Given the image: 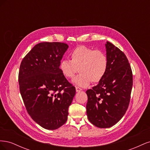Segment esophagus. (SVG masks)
I'll return each instance as SVG.
<instances>
[{
    "label": "esophagus",
    "instance_id": "34e87169",
    "mask_svg": "<svg viewBox=\"0 0 150 150\" xmlns=\"http://www.w3.org/2000/svg\"><path fill=\"white\" fill-rule=\"evenodd\" d=\"M83 89H81V88H79V87H78V86H76V92H80V91H82Z\"/></svg>",
    "mask_w": 150,
    "mask_h": 150
}]
</instances>
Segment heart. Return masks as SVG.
<instances>
[{"instance_id": "heart-1", "label": "heart", "mask_w": 150, "mask_h": 150, "mask_svg": "<svg viewBox=\"0 0 150 150\" xmlns=\"http://www.w3.org/2000/svg\"><path fill=\"white\" fill-rule=\"evenodd\" d=\"M71 60L62 59L59 63L61 73L67 79L81 74L73 83L81 87H87L91 82L98 83L106 76L109 67L108 59L103 52L84 46H79L70 54Z\"/></svg>"}]
</instances>
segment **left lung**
Wrapping results in <instances>:
<instances>
[{"label":"left lung","mask_w":150,"mask_h":150,"mask_svg":"<svg viewBox=\"0 0 150 150\" xmlns=\"http://www.w3.org/2000/svg\"><path fill=\"white\" fill-rule=\"evenodd\" d=\"M109 67L98 85L86 91L89 121L98 128H110L125 114L130 101L133 73L125 53L110 42L106 44Z\"/></svg>","instance_id":"obj_1"}]
</instances>
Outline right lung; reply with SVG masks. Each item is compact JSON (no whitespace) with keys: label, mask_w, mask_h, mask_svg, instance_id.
<instances>
[{"label":"right lung","mask_w":150,"mask_h":150,"mask_svg":"<svg viewBox=\"0 0 150 150\" xmlns=\"http://www.w3.org/2000/svg\"><path fill=\"white\" fill-rule=\"evenodd\" d=\"M64 42H40L22 59L19 72L21 96L28 114L47 129H56L67 120L76 94L63 76L59 63L68 48Z\"/></svg>","instance_id":"right-lung-1"}]
</instances>
